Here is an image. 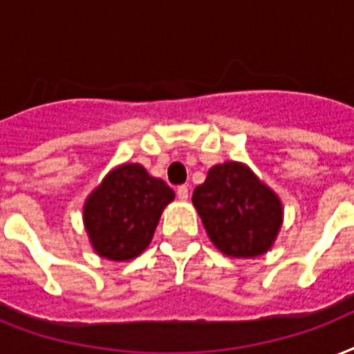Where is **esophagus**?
I'll return each mask as SVG.
<instances>
[{
  "mask_svg": "<svg viewBox=\"0 0 354 354\" xmlns=\"http://www.w3.org/2000/svg\"><path fill=\"white\" fill-rule=\"evenodd\" d=\"M176 196L180 198V201H187V198H189V187H187V185H180V187L176 189Z\"/></svg>",
  "mask_w": 354,
  "mask_h": 354,
  "instance_id": "obj_1",
  "label": "esophagus"
}]
</instances>
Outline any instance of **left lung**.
Masks as SVG:
<instances>
[{"mask_svg": "<svg viewBox=\"0 0 354 354\" xmlns=\"http://www.w3.org/2000/svg\"><path fill=\"white\" fill-rule=\"evenodd\" d=\"M193 204L207 236L225 254H263L279 234L282 206L247 167L228 161L213 167L193 191Z\"/></svg>", "mask_w": 354, "mask_h": 354, "instance_id": "8db88e82", "label": "left lung"}]
</instances>
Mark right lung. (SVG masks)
Listing matches in <instances>:
<instances>
[{"instance_id": "right-lung-1", "label": "right lung", "mask_w": 354, "mask_h": 354, "mask_svg": "<svg viewBox=\"0 0 354 354\" xmlns=\"http://www.w3.org/2000/svg\"><path fill=\"white\" fill-rule=\"evenodd\" d=\"M172 198L174 191L145 167H117L85 204V226L94 250L115 261L139 256Z\"/></svg>"}]
</instances>
